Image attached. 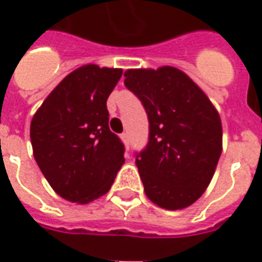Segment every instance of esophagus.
I'll use <instances>...</instances> for the list:
<instances>
[{"label":"esophagus","instance_id":"34e87169","mask_svg":"<svg viewBox=\"0 0 262 262\" xmlns=\"http://www.w3.org/2000/svg\"><path fill=\"white\" fill-rule=\"evenodd\" d=\"M120 139H122V142L126 144V147H129V136H127V133H122V135H120Z\"/></svg>","mask_w":262,"mask_h":262}]
</instances>
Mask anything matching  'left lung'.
Masks as SVG:
<instances>
[{
	"mask_svg": "<svg viewBox=\"0 0 262 262\" xmlns=\"http://www.w3.org/2000/svg\"><path fill=\"white\" fill-rule=\"evenodd\" d=\"M125 85L146 109L148 143L136 153L147 198L168 210L202 196L222 154V122L205 92L184 71H125Z\"/></svg>",
	"mask_w": 262,
	"mask_h": 262,
	"instance_id": "left-lung-1",
	"label": "left lung"
}]
</instances>
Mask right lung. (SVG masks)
Wrapping results in <instances>:
<instances>
[{
  "label": "right lung",
  "mask_w": 262,
  "mask_h": 262,
  "mask_svg": "<svg viewBox=\"0 0 262 262\" xmlns=\"http://www.w3.org/2000/svg\"><path fill=\"white\" fill-rule=\"evenodd\" d=\"M122 69L86 64L70 73L31 122L33 157L54 192L88 203L108 192L125 163V146L109 130L106 99Z\"/></svg>",
  "instance_id": "add662e5"
}]
</instances>
